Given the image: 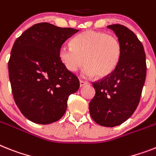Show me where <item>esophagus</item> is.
<instances>
[{"instance_id": "obj_1", "label": "esophagus", "mask_w": 156, "mask_h": 156, "mask_svg": "<svg viewBox=\"0 0 156 156\" xmlns=\"http://www.w3.org/2000/svg\"><path fill=\"white\" fill-rule=\"evenodd\" d=\"M79 82H80V87H82V86H84L85 85L87 84V82H84V81H82V80L79 81Z\"/></svg>"}]
</instances>
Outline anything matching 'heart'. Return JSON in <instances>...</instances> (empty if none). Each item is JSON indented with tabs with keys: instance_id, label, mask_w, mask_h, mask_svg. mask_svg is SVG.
<instances>
[{
	"instance_id": "1",
	"label": "heart",
	"mask_w": 156,
	"mask_h": 156,
	"mask_svg": "<svg viewBox=\"0 0 156 156\" xmlns=\"http://www.w3.org/2000/svg\"><path fill=\"white\" fill-rule=\"evenodd\" d=\"M71 46L63 45L59 50V58L70 72H75L85 63L82 75L98 78L109 75L116 67L121 45L117 38L96 31H86L72 40Z\"/></svg>"
}]
</instances>
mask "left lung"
Segmentation results:
<instances>
[{
  "instance_id": "obj_1",
  "label": "left lung",
  "mask_w": 156,
  "mask_h": 156,
  "mask_svg": "<svg viewBox=\"0 0 156 156\" xmlns=\"http://www.w3.org/2000/svg\"><path fill=\"white\" fill-rule=\"evenodd\" d=\"M118 38L121 55L115 70L93 83L96 94L89 105L93 120L105 127L121 125L133 114L146 78V55L141 42L121 24L108 25Z\"/></svg>"
}]
</instances>
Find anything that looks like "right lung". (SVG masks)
Segmentation results:
<instances>
[{"label":"right lung","instance_id":"right-lung-1","mask_svg":"<svg viewBox=\"0 0 156 156\" xmlns=\"http://www.w3.org/2000/svg\"><path fill=\"white\" fill-rule=\"evenodd\" d=\"M78 30L39 23L16 39L9 61L15 102L26 118L36 124L55 122L64 115L79 80L63 66L59 50Z\"/></svg>","mask_w":156,"mask_h":156}]
</instances>
